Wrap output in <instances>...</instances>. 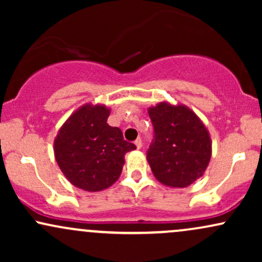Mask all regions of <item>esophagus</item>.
<instances>
[{"label":"esophagus","instance_id":"esophagus-1","mask_svg":"<svg viewBox=\"0 0 262 262\" xmlns=\"http://www.w3.org/2000/svg\"><path fill=\"white\" fill-rule=\"evenodd\" d=\"M135 146H137V149H141V146H143V141H141L140 138H138L137 140H135Z\"/></svg>","mask_w":262,"mask_h":262}]
</instances>
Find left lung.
Here are the masks:
<instances>
[{"mask_svg":"<svg viewBox=\"0 0 262 262\" xmlns=\"http://www.w3.org/2000/svg\"><path fill=\"white\" fill-rule=\"evenodd\" d=\"M154 143L146 154L155 179L172 188H183L203 176L212 156L208 129L185 104L160 102L149 107Z\"/></svg>","mask_w":262,"mask_h":262,"instance_id":"left-lung-1","label":"left lung"}]
</instances>
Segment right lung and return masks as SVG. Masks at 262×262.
I'll return each instance as SVG.
<instances>
[{
  "label": "right lung",
  "instance_id": "1",
  "mask_svg": "<svg viewBox=\"0 0 262 262\" xmlns=\"http://www.w3.org/2000/svg\"><path fill=\"white\" fill-rule=\"evenodd\" d=\"M111 110L85 103L66 119L54 139L60 170L75 187L98 192L121 176L124 155L137 146L123 139L119 128L107 123Z\"/></svg>",
  "mask_w": 262,
  "mask_h": 262
}]
</instances>
